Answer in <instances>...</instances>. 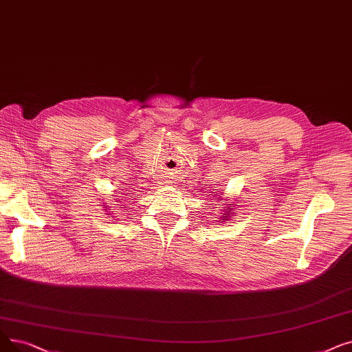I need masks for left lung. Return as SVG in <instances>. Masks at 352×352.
<instances>
[{"instance_id": "left-lung-1", "label": "left lung", "mask_w": 352, "mask_h": 352, "mask_svg": "<svg viewBox=\"0 0 352 352\" xmlns=\"http://www.w3.org/2000/svg\"><path fill=\"white\" fill-rule=\"evenodd\" d=\"M223 195V194H221ZM219 198V197H217ZM228 198V197H227ZM219 201H221V198H219ZM224 201H227V200H224ZM226 206V208H224V211H223V216L220 217V221H228L232 219V216L230 214H233V211H234V207H236V204H224Z\"/></svg>"}]
</instances>
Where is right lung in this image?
Masks as SVG:
<instances>
[{
  "mask_svg": "<svg viewBox=\"0 0 352 352\" xmlns=\"http://www.w3.org/2000/svg\"><path fill=\"white\" fill-rule=\"evenodd\" d=\"M132 194V192H131ZM115 200H116V198H115ZM104 208H108V206H104Z\"/></svg>",
  "mask_w": 352,
  "mask_h": 352,
  "instance_id": "right-lung-1",
  "label": "right lung"
}]
</instances>
